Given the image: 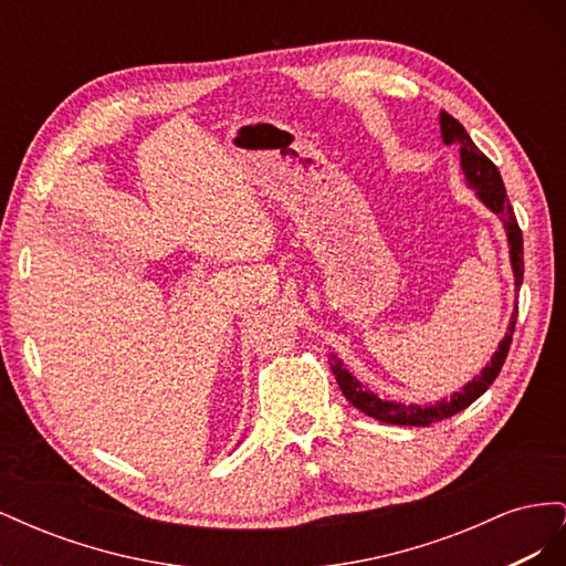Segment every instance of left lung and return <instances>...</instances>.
Returning <instances> with one entry per match:
<instances>
[{
  "instance_id": "obj_1",
  "label": "left lung",
  "mask_w": 566,
  "mask_h": 566,
  "mask_svg": "<svg viewBox=\"0 0 566 566\" xmlns=\"http://www.w3.org/2000/svg\"><path fill=\"white\" fill-rule=\"evenodd\" d=\"M441 136L447 144H458L460 146V165L462 172H465L468 184L474 188L479 200H482L491 212L499 214L505 224L507 231V241H510V262H512V271H515V283L517 287L522 285L524 279V245H522V229L517 224V217L510 208V200L505 193V184L501 179L499 167H495L482 150L474 146V142L470 139V134L465 132L458 119L453 115H449L447 111H441ZM515 323H517V310L512 314L510 328L505 333V339L501 342L499 352L493 354L491 364L476 375L472 382H468L460 391H455L451 399H443L434 406H418V403H394V401H382L375 397L373 391H368L361 382H358L354 375L342 366L339 358L333 356L331 370L335 373V380L345 394V399L356 406L361 413L387 422V424H410V427H427L439 420H447L460 410H465L470 403H474L482 394L493 385V380L499 378V373L505 364L510 345H512V333H515Z\"/></svg>"
}]
</instances>
